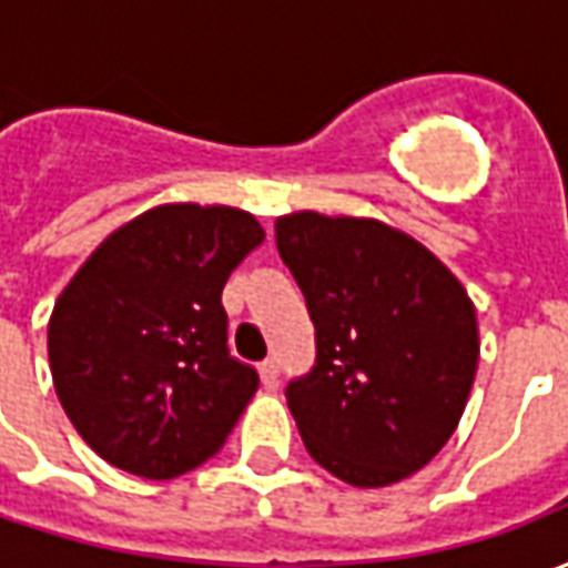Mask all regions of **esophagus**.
Returning a JSON list of instances; mask_svg holds the SVG:
<instances>
[{
    "instance_id": "esophagus-1",
    "label": "esophagus",
    "mask_w": 568,
    "mask_h": 568,
    "mask_svg": "<svg viewBox=\"0 0 568 568\" xmlns=\"http://www.w3.org/2000/svg\"><path fill=\"white\" fill-rule=\"evenodd\" d=\"M261 371V383L267 386V389H276L280 386V362L276 358H264L258 365Z\"/></svg>"
}]
</instances>
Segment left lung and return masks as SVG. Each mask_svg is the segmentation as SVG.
<instances>
[{
  "label": "left lung",
  "instance_id": "obj_1",
  "mask_svg": "<svg viewBox=\"0 0 568 568\" xmlns=\"http://www.w3.org/2000/svg\"><path fill=\"white\" fill-rule=\"evenodd\" d=\"M316 325V362L285 386L307 453L353 487L414 475L450 440L477 371L475 307L428 248L374 219L273 224Z\"/></svg>",
  "mask_w": 568,
  "mask_h": 568
}]
</instances>
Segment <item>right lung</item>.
Wrapping results in <instances>:
<instances>
[{
	"label": "right lung",
	"mask_w": 568,
	"mask_h": 568,
	"mask_svg": "<svg viewBox=\"0 0 568 568\" xmlns=\"http://www.w3.org/2000/svg\"><path fill=\"white\" fill-rule=\"evenodd\" d=\"M261 240L248 212L170 203L115 231L63 288L54 389L105 463L170 480L222 450L258 389L231 356L222 288Z\"/></svg>",
	"instance_id": "add662e5"
}]
</instances>
